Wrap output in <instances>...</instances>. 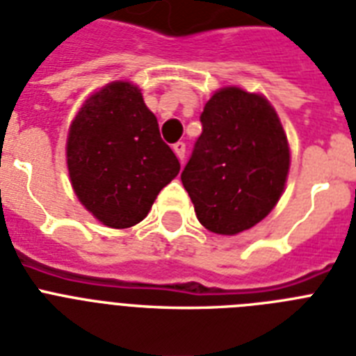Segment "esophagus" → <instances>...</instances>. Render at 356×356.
Instances as JSON below:
<instances>
[{
    "instance_id": "esophagus-1",
    "label": "esophagus",
    "mask_w": 356,
    "mask_h": 356,
    "mask_svg": "<svg viewBox=\"0 0 356 356\" xmlns=\"http://www.w3.org/2000/svg\"><path fill=\"white\" fill-rule=\"evenodd\" d=\"M172 150H175V154L178 156V160L184 163V158H186V143H181V141H178V143L172 145Z\"/></svg>"
}]
</instances>
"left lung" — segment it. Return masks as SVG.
I'll use <instances>...</instances> for the list:
<instances>
[{"mask_svg": "<svg viewBox=\"0 0 356 356\" xmlns=\"http://www.w3.org/2000/svg\"><path fill=\"white\" fill-rule=\"evenodd\" d=\"M200 121L181 184L202 226L237 235L280 202L291 169L289 139L268 99L237 86L213 93Z\"/></svg>", "mask_w": 356, "mask_h": 356, "instance_id": "8db88e82", "label": "left lung"}]
</instances>
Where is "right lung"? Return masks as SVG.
<instances>
[{
	"label": "right lung",
	"mask_w": 356,
	"mask_h": 356,
	"mask_svg": "<svg viewBox=\"0 0 356 356\" xmlns=\"http://www.w3.org/2000/svg\"><path fill=\"white\" fill-rule=\"evenodd\" d=\"M65 160L76 198L115 229L141 222L180 172L158 119L129 81L110 82L84 101L70 124Z\"/></svg>",
	"instance_id": "obj_1"
}]
</instances>
